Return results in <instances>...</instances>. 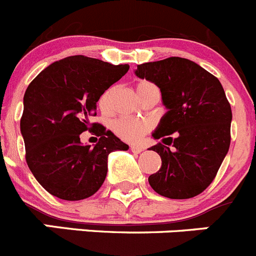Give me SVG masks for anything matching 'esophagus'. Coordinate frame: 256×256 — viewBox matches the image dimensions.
I'll list each match as a JSON object with an SVG mask.
<instances>
[{
    "label": "esophagus",
    "instance_id": "1",
    "mask_svg": "<svg viewBox=\"0 0 256 256\" xmlns=\"http://www.w3.org/2000/svg\"><path fill=\"white\" fill-rule=\"evenodd\" d=\"M143 150H144V148L140 147V146H130V150H132L133 153H140Z\"/></svg>",
    "mask_w": 256,
    "mask_h": 256
}]
</instances>
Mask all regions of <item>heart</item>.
Segmentation results:
<instances>
[{
	"label": "heart",
	"mask_w": 256,
	"mask_h": 256,
	"mask_svg": "<svg viewBox=\"0 0 256 256\" xmlns=\"http://www.w3.org/2000/svg\"><path fill=\"white\" fill-rule=\"evenodd\" d=\"M150 90H157V86L150 82H140L136 85V92H137L140 99L142 98L144 94H147ZM112 94H113V88L106 90L103 96L99 99V106L102 110H106L109 106V102H110ZM112 130L116 133L118 137L122 140H128V142H138L146 133L150 130V124L148 122L143 120V119H136V118H119L112 123Z\"/></svg>",
	"instance_id": "heart-1"
}]
</instances>
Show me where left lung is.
<instances>
[{"mask_svg": "<svg viewBox=\"0 0 256 256\" xmlns=\"http://www.w3.org/2000/svg\"><path fill=\"white\" fill-rule=\"evenodd\" d=\"M134 74L160 88L167 109L152 132L164 144L150 148L162 160L148 177L150 187L168 198L197 196L214 181L230 147L232 113L222 85L198 64L176 56L138 65ZM171 142L174 151L164 146Z\"/></svg>", "mask_w": 256, "mask_h": 256, "instance_id": "8db88e82", "label": "left lung"}]
</instances>
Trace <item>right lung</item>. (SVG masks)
I'll return each instance as SVG.
<instances>
[{
	"instance_id": "right-lung-1",
	"label": "right lung",
	"mask_w": 256,
	"mask_h": 256,
	"mask_svg": "<svg viewBox=\"0 0 256 256\" xmlns=\"http://www.w3.org/2000/svg\"><path fill=\"white\" fill-rule=\"evenodd\" d=\"M128 69L75 55L52 62L30 82L20 130L28 168L48 194L66 201L88 198L106 180L109 153L130 148L96 123L92 132L99 142L90 147L80 140L92 130L89 118L96 116L100 96Z\"/></svg>"
}]
</instances>
